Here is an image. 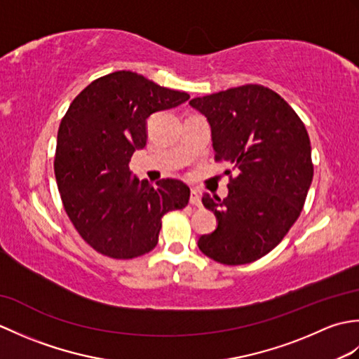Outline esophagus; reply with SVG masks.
Listing matches in <instances>:
<instances>
[{"label": "esophagus", "mask_w": 359, "mask_h": 359, "mask_svg": "<svg viewBox=\"0 0 359 359\" xmlns=\"http://www.w3.org/2000/svg\"><path fill=\"white\" fill-rule=\"evenodd\" d=\"M189 203L194 205V207H201L202 201H201V193L197 189H191V196H189Z\"/></svg>", "instance_id": "34e87169"}]
</instances>
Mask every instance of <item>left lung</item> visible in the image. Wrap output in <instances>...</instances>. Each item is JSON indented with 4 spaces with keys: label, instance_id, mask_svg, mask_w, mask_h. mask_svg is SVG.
<instances>
[{
    "label": "left lung",
    "instance_id": "obj_1",
    "mask_svg": "<svg viewBox=\"0 0 359 359\" xmlns=\"http://www.w3.org/2000/svg\"><path fill=\"white\" fill-rule=\"evenodd\" d=\"M207 117L216 160L231 163L228 196L205 194L216 230L197 241L216 262H255L278 245L299 217L313 180L307 129L284 98L245 85L193 98Z\"/></svg>",
    "mask_w": 359,
    "mask_h": 359
}]
</instances>
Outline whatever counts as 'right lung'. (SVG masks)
<instances>
[{
	"instance_id": "obj_1",
	"label": "right lung",
	"mask_w": 359,
	"mask_h": 359,
	"mask_svg": "<svg viewBox=\"0 0 359 359\" xmlns=\"http://www.w3.org/2000/svg\"><path fill=\"white\" fill-rule=\"evenodd\" d=\"M187 93L117 71L90 83L60 123L53 170L75 230L98 253L133 259L157 245L162 217L182 210L189 188L175 179L139 180L129 160L147 144L154 112L185 103Z\"/></svg>"
}]
</instances>
